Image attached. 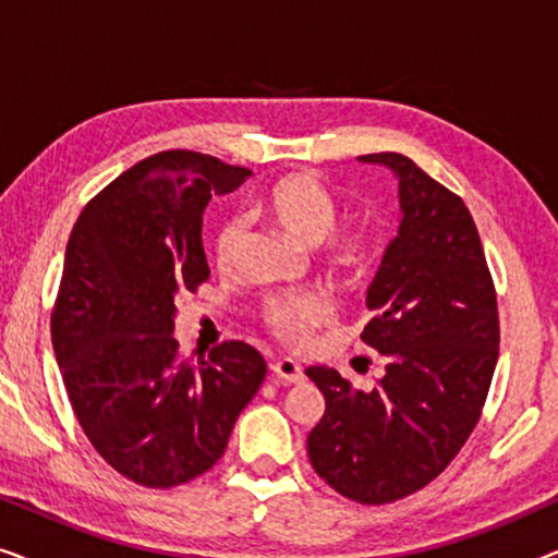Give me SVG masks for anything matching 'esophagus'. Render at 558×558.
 <instances>
[{"label": "esophagus", "instance_id": "34e87169", "mask_svg": "<svg viewBox=\"0 0 558 558\" xmlns=\"http://www.w3.org/2000/svg\"><path fill=\"white\" fill-rule=\"evenodd\" d=\"M271 373L281 380H287V384H300L304 378V371L302 365L292 361V357H279V361L271 363Z\"/></svg>", "mask_w": 558, "mask_h": 558}]
</instances>
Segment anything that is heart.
I'll return each instance as SVG.
<instances>
[{"instance_id": "b5f03b06", "label": "heart", "mask_w": 558, "mask_h": 558, "mask_svg": "<svg viewBox=\"0 0 558 558\" xmlns=\"http://www.w3.org/2000/svg\"><path fill=\"white\" fill-rule=\"evenodd\" d=\"M258 218L296 243L317 246L319 258L332 274L353 279L371 264L376 254V233L368 223H338V197L317 174L294 172L274 182L254 205ZM246 239V223L241 218H228L216 233V266L223 274L233 269L239 251ZM264 325L284 342H304L317 327L332 317V300L323 289L269 296L262 310Z\"/></svg>"}]
</instances>
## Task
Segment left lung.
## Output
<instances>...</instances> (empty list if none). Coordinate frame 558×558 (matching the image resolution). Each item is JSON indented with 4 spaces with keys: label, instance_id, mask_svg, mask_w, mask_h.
Segmentation results:
<instances>
[{
    "label": "left lung",
    "instance_id": "8db88e82",
    "mask_svg": "<svg viewBox=\"0 0 558 558\" xmlns=\"http://www.w3.org/2000/svg\"><path fill=\"white\" fill-rule=\"evenodd\" d=\"M357 159L399 180V235L368 287L376 317L361 335L386 355V373L361 391L335 368H307L325 396L307 454L332 490L384 506L429 485L468 441L498 363L500 325L462 197L396 151Z\"/></svg>",
    "mask_w": 558,
    "mask_h": 558
}]
</instances>
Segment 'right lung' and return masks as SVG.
Instances as JSON below:
<instances>
[{
    "instance_id": "right-lung-1",
    "label": "right lung",
    "mask_w": 558,
    "mask_h": 558,
    "mask_svg": "<svg viewBox=\"0 0 558 558\" xmlns=\"http://www.w3.org/2000/svg\"><path fill=\"white\" fill-rule=\"evenodd\" d=\"M246 178L201 151H159L106 185L68 239L52 348L81 429L136 485L208 472L266 376L248 342L185 361L172 335L174 296L210 277L203 213Z\"/></svg>"
}]
</instances>
